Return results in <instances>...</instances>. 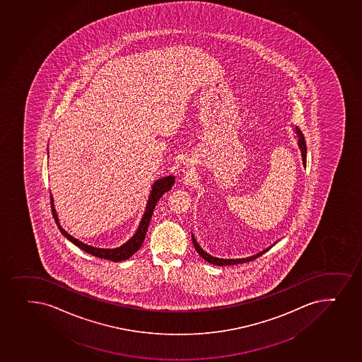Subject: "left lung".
<instances>
[{
    "instance_id": "1",
    "label": "left lung",
    "mask_w": 362,
    "mask_h": 362,
    "mask_svg": "<svg viewBox=\"0 0 362 362\" xmlns=\"http://www.w3.org/2000/svg\"><path fill=\"white\" fill-rule=\"evenodd\" d=\"M294 134H296V140H298V146H299L300 152H301V158H303V166L306 168V156H308V147H306V142H305V137H303V134L301 132L298 127H294ZM191 237H192V244H194V250L197 251L199 256L202 257L204 261L208 262L210 264L215 265H233V264H240V263H246V262L253 261V259H256L257 257L262 256L263 253L267 252L272 246L275 245L276 243H274L272 246H269L267 249L263 250V251H259V252L256 253V255H253V256L246 257V258H235V259H226V258H218V257L211 256L209 253H206L204 250L199 245V243L196 241L194 239V234H191Z\"/></svg>"
}]
</instances>
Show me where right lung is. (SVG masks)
I'll list each match as a JSON object with an SVG mask.
<instances>
[{
    "label": "right lung",
    "mask_w": 362,
    "mask_h": 362,
    "mask_svg": "<svg viewBox=\"0 0 362 362\" xmlns=\"http://www.w3.org/2000/svg\"><path fill=\"white\" fill-rule=\"evenodd\" d=\"M47 154H49V151H47ZM175 182V175H166V177H163V178L156 179V182L153 183L152 190H151V194H149V197H148L147 206H146V209H144V215H142V218H141L140 225L137 227L136 232L127 243H124L119 247H116V249L94 247V246L87 245V244L82 243V241L78 240V239L73 237V235H70L59 223V215H57V211L54 209V197L50 194L51 209H52L54 221L59 226V232L68 240L71 241L78 247L83 250L85 252L90 253L92 256L99 257V258L109 259V261H125V259H128L134 253L136 252L137 250L140 249L142 244H144V237H146V233H147L148 226H149V222H151V218H152L153 211H154L156 203H158L160 197L165 192L171 190V187H173Z\"/></svg>",
    "instance_id": "1"
}]
</instances>
